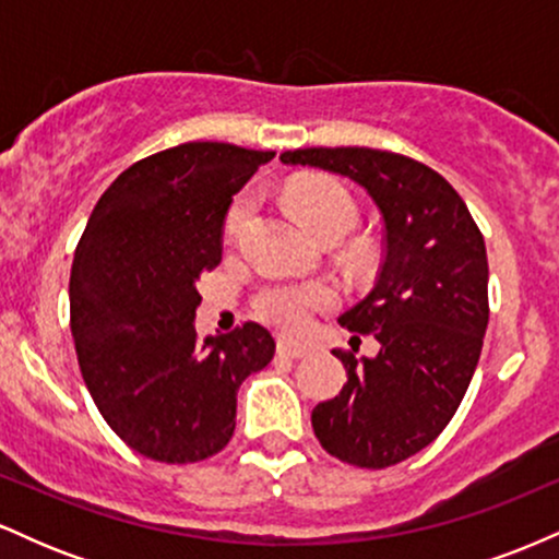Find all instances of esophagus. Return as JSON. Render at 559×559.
Instances as JSON below:
<instances>
[{"label":"esophagus","instance_id":"esophagus-1","mask_svg":"<svg viewBox=\"0 0 559 559\" xmlns=\"http://www.w3.org/2000/svg\"><path fill=\"white\" fill-rule=\"evenodd\" d=\"M278 352L281 355L292 357V360H299V357L310 355V346L301 344V342H294V338H278Z\"/></svg>","mask_w":559,"mask_h":559}]
</instances>
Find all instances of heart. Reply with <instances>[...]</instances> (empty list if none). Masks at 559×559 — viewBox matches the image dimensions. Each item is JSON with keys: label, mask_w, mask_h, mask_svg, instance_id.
Returning a JSON list of instances; mask_svg holds the SVG:
<instances>
[{"label": "heart", "mask_w": 559, "mask_h": 559, "mask_svg": "<svg viewBox=\"0 0 559 559\" xmlns=\"http://www.w3.org/2000/svg\"><path fill=\"white\" fill-rule=\"evenodd\" d=\"M288 207L312 236L342 239L357 223V204L342 183L329 178H297L284 191ZM252 194H241L230 204L226 230L236 236L247 217L252 215ZM336 301V292L325 281H273L262 286L254 297V310L262 320L284 331H299L310 323L318 310H329Z\"/></svg>", "instance_id": "heart-1"}]
</instances>
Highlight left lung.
Instances as JSON below:
<instances>
[{"label": "left lung", "mask_w": 559, "mask_h": 559, "mask_svg": "<svg viewBox=\"0 0 559 559\" xmlns=\"http://www.w3.org/2000/svg\"><path fill=\"white\" fill-rule=\"evenodd\" d=\"M360 183L381 213L383 262L373 292L338 323L381 349H336L346 383L312 409L318 441L357 467L396 465L447 428L463 402L489 325V262L463 197L413 157L368 146L281 155ZM357 338V336H355Z\"/></svg>", "instance_id": "8db88e82"}]
</instances>
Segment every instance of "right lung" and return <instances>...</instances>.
I'll list each match as a JSON object with an SVG mask.
<instances>
[{
  "label": "right lung",
  "instance_id": "obj_1",
  "mask_svg": "<svg viewBox=\"0 0 559 559\" xmlns=\"http://www.w3.org/2000/svg\"><path fill=\"white\" fill-rule=\"evenodd\" d=\"M275 152L189 141L139 159L99 197L70 271V331L102 418L168 465L207 460L236 428V391L273 360L260 323L199 342V275L221 265L236 191Z\"/></svg>",
  "mask_w": 559,
  "mask_h": 559
}]
</instances>
